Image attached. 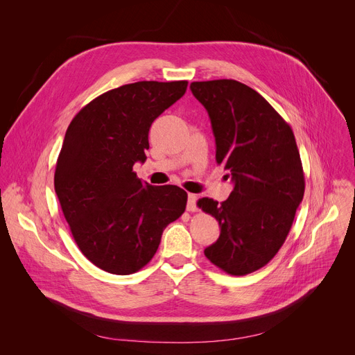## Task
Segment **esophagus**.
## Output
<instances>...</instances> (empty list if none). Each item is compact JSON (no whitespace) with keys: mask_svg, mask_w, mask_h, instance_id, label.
Segmentation results:
<instances>
[{"mask_svg":"<svg viewBox=\"0 0 355 355\" xmlns=\"http://www.w3.org/2000/svg\"><path fill=\"white\" fill-rule=\"evenodd\" d=\"M197 200L198 197L196 194H189V200H187V211H197L198 207H197Z\"/></svg>","mask_w":355,"mask_h":355,"instance_id":"esophagus-1","label":"esophagus"}]
</instances>
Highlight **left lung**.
<instances>
[{
  "label": "left lung",
  "mask_w": 355,
  "mask_h": 355,
  "mask_svg": "<svg viewBox=\"0 0 355 355\" xmlns=\"http://www.w3.org/2000/svg\"><path fill=\"white\" fill-rule=\"evenodd\" d=\"M190 89L209 112L216 161L234 182L226 201H197L221 229L204 254L226 273L243 276L268 265L285 243L305 191L300 151L289 123L252 87L220 79Z\"/></svg>",
  "instance_id": "1"
}]
</instances>
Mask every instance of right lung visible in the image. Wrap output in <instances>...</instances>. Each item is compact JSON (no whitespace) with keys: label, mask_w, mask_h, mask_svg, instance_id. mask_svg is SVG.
Masks as SVG:
<instances>
[{"label":"right lung","mask_w":355,"mask_h":355,"mask_svg":"<svg viewBox=\"0 0 355 355\" xmlns=\"http://www.w3.org/2000/svg\"><path fill=\"white\" fill-rule=\"evenodd\" d=\"M187 80L137 82L83 106L66 130L54 190L80 252L105 272L130 275L159 246L164 229L187 206L177 185L142 182L153 122L187 90Z\"/></svg>","instance_id":"1"}]
</instances>
